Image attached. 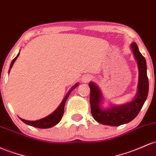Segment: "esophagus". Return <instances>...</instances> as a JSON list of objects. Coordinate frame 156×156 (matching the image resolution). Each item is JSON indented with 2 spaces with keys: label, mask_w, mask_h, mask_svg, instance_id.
I'll return each instance as SVG.
<instances>
[{
  "label": "esophagus",
  "mask_w": 156,
  "mask_h": 156,
  "mask_svg": "<svg viewBox=\"0 0 156 156\" xmlns=\"http://www.w3.org/2000/svg\"><path fill=\"white\" fill-rule=\"evenodd\" d=\"M90 80V78H89V77H84V78H83V79H82V81L83 82H87L89 81Z\"/></svg>",
  "instance_id": "esophagus-1"
}]
</instances>
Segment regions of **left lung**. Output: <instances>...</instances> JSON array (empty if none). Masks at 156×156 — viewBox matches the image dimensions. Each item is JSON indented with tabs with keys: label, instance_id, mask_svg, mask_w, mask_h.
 <instances>
[{
	"label": "left lung",
	"instance_id": "left-lung-1",
	"mask_svg": "<svg viewBox=\"0 0 156 156\" xmlns=\"http://www.w3.org/2000/svg\"><path fill=\"white\" fill-rule=\"evenodd\" d=\"M134 57L138 64V82L136 97L131 101L120 105L111 104L108 108H103L104 97L99 87L94 82H90V102L91 113L94 119L104 125L120 126L130 122L138 115L148 95L149 81L147 74V64L144 57L139 52L135 42L130 44Z\"/></svg>",
	"mask_w": 156,
	"mask_h": 156
}]
</instances>
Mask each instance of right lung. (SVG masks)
<instances>
[{
	"label": "right lung",
	"mask_w": 156,
	"mask_h": 156,
	"mask_svg": "<svg viewBox=\"0 0 156 156\" xmlns=\"http://www.w3.org/2000/svg\"><path fill=\"white\" fill-rule=\"evenodd\" d=\"M19 54L20 52L17 55L16 57H15V58L12 60V61L11 64H10V66H9V73L12 66L13 64H14L15 61H16V59L18 58V57L19 56ZM78 86V83H75L74 86L72 87L71 90L67 92L66 96L64 97V100L62 101V102H61V104L58 106V108L56 109L52 114L49 115L47 116V117L44 118V119H41L40 120H37V121H27V120L20 119H20L21 120L23 123H25L26 124H28V125L30 126H34V127L41 128V129H47V128H50V127H52V126H55L56 124H58L60 121H61V119H62L63 115H64V112L65 103H66L69 94L71 93V92L74 90L75 87H77Z\"/></svg>",
	"instance_id": "right-lung-1"
}]
</instances>
